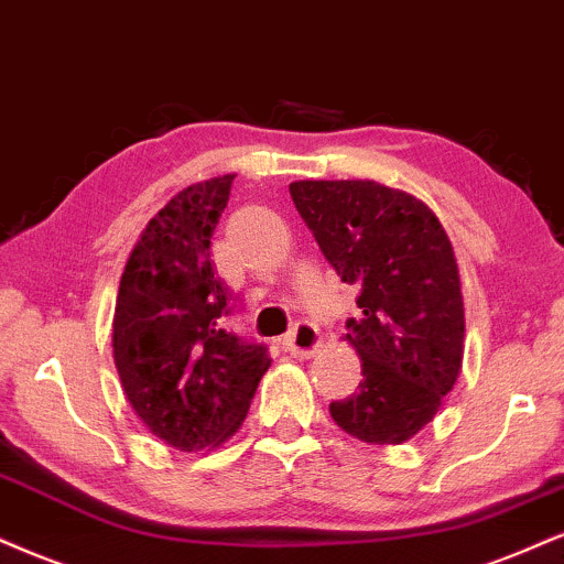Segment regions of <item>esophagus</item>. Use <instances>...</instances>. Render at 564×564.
<instances>
[{"instance_id": "1", "label": "esophagus", "mask_w": 564, "mask_h": 564, "mask_svg": "<svg viewBox=\"0 0 564 564\" xmlns=\"http://www.w3.org/2000/svg\"><path fill=\"white\" fill-rule=\"evenodd\" d=\"M283 347H286V351H291V355H296V357L315 355L317 347H321V330H317L310 321L296 323L294 328L289 330V336L283 338Z\"/></svg>"}]
</instances>
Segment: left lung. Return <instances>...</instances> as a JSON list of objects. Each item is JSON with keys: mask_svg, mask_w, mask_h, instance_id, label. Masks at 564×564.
<instances>
[{"mask_svg": "<svg viewBox=\"0 0 564 564\" xmlns=\"http://www.w3.org/2000/svg\"><path fill=\"white\" fill-rule=\"evenodd\" d=\"M304 226L359 289L347 341L362 359L330 417L368 444H402L429 425L463 368L465 307L449 236L423 202L376 181H296Z\"/></svg>", "mask_w": 564, "mask_h": 564, "instance_id": "left-lung-1", "label": "left lung"}]
</instances>
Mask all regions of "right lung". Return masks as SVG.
I'll list each match as a JSON object with an SVG mask.
<instances>
[{"label":"right lung","instance_id":"add662e5","mask_svg":"<svg viewBox=\"0 0 564 564\" xmlns=\"http://www.w3.org/2000/svg\"><path fill=\"white\" fill-rule=\"evenodd\" d=\"M230 183H194L149 220L115 304V368L128 402L181 452L234 436L270 368L264 344L226 328L234 294L209 260Z\"/></svg>","mask_w":564,"mask_h":564}]
</instances>
